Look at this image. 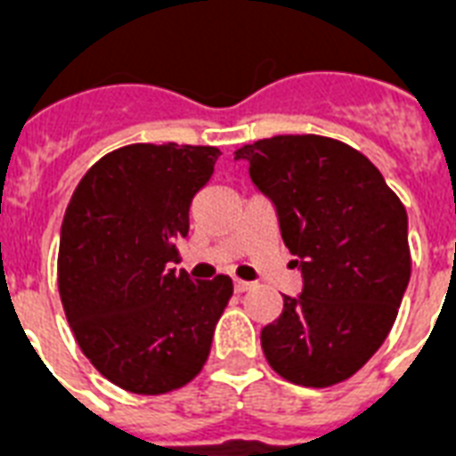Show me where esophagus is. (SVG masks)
<instances>
[{
    "mask_svg": "<svg viewBox=\"0 0 456 456\" xmlns=\"http://www.w3.org/2000/svg\"><path fill=\"white\" fill-rule=\"evenodd\" d=\"M253 289V284L250 281H241V279H234V291L236 293H246Z\"/></svg>",
    "mask_w": 456,
    "mask_h": 456,
    "instance_id": "esophagus-1",
    "label": "esophagus"
}]
</instances>
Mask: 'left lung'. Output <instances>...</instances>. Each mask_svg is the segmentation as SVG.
Segmentation results:
<instances>
[{"label":"left lung","mask_w":456,"mask_h":456,"mask_svg":"<svg viewBox=\"0 0 456 456\" xmlns=\"http://www.w3.org/2000/svg\"><path fill=\"white\" fill-rule=\"evenodd\" d=\"M274 203L303 293L260 333L281 379L326 388L360 371L381 347L411 257L407 213L376 165L353 146L319 134H279L234 151Z\"/></svg>","instance_id":"left-lung-1"}]
</instances>
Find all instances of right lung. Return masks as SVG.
Returning <instances> with one entry per match:
<instances>
[{"instance_id": "obj_1", "label": "right lung", "mask_w": 456, "mask_h": 456, "mask_svg": "<svg viewBox=\"0 0 456 456\" xmlns=\"http://www.w3.org/2000/svg\"><path fill=\"white\" fill-rule=\"evenodd\" d=\"M220 149L130 144L96 160L68 203L59 293L77 346L123 390L163 395L199 374L232 279L193 281L177 263L189 206Z\"/></svg>"}]
</instances>
